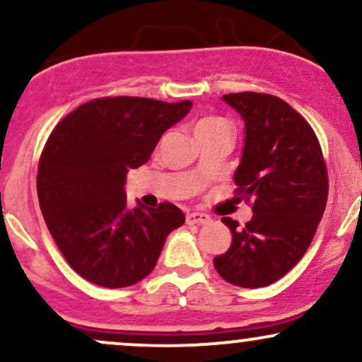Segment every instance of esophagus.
Here are the masks:
<instances>
[{
    "label": "esophagus",
    "mask_w": 362,
    "mask_h": 362,
    "mask_svg": "<svg viewBox=\"0 0 362 362\" xmlns=\"http://www.w3.org/2000/svg\"><path fill=\"white\" fill-rule=\"evenodd\" d=\"M185 221H187V224H190V226H192V224H207L211 221V218L207 214H202V213H190V214H187Z\"/></svg>",
    "instance_id": "esophagus-1"
}]
</instances>
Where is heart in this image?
Wrapping results in <instances>:
<instances>
[{
	"instance_id": "1",
	"label": "heart",
	"mask_w": 362,
	"mask_h": 362,
	"mask_svg": "<svg viewBox=\"0 0 362 362\" xmlns=\"http://www.w3.org/2000/svg\"><path fill=\"white\" fill-rule=\"evenodd\" d=\"M209 131H230V126H228L226 120L219 117H204L202 120H199L197 126H195V134Z\"/></svg>"
}]
</instances>
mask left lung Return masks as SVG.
Returning <instances> with one entry per match:
<instances>
[{"label": "left lung", "mask_w": 362, "mask_h": 362, "mask_svg": "<svg viewBox=\"0 0 362 362\" xmlns=\"http://www.w3.org/2000/svg\"><path fill=\"white\" fill-rule=\"evenodd\" d=\"M223 100L245 122L233 178L236 194L253 201V216L243 228L221 219L233 240L214 257V267L230 284L264 288L308 250L327 204L325 161L313 129L289 103L253 91L223 95Z\"/></svg>", "instance_id": "left-lung-1"}]
</instances>
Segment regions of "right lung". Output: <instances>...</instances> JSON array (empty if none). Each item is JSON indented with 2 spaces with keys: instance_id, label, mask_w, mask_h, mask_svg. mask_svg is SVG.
Listing matches in <instances>:
<instances>
[{
  "instance_id": "right-lung-1",
  "label": "right lung",
  "mask_w": 362,
  "mask_h": 362,
  "mask_svg": "<svg viewBox=\"0 0 362 362\" xmlns=\"http://www.w3.org/2000/svg\"><path fill=\"white\" fill-rule=\"evenodd\" d=\"M192 109L143 97L97 98L54 127L39 161L37 195L66 262L86 281L126 288L155 269L165 240L182 226L177 206L127 207L126 175Z\"/></svg>"
}]
</instances>
